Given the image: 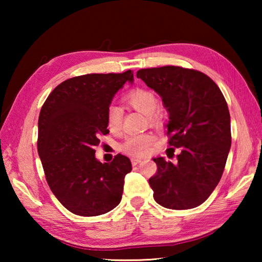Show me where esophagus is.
Returning a JSON list of instances; mask_svg holds the SVG:
<instances>
[{
    "instance_id": "34e87169",
    "label": "esophagus",
    "mask_w": 262,
    "mask_h": 262,
    "mask_svg": "<svg viewBox=\"0 0 262 262\" xmlns=\"http://www.w3.org/2000/svg\"><path fill=\"white\" fill-rule=\"evenodd\" d=\"M142 162L141 158H132V164L133 165H137V164H140Z\"/></svg>"
}]
</instances>
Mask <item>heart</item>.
Here are the masks:
<instances>
[{"instance_id":"b5f03b06","label":"heart","mask_w":262,"mask_h":262,"mask_svg":"<svg viewBox=\"0 0 262 262\" xmlns=\"http://www.w3.org/2000/svg\"><path fill=\"white\" fill-rule=\"evenodd\" d=\"M126 100L133 108L148 115L150 121L154 122L159 118V110L156 107V96L151 91L145 90V89H136L126 96ZM106 119H107V126L111 132H119L121 129L122 111L119 106H110ZM155 141H156V137L150 133L130 135L121 144V150L130 156L142 157L150 151V148L155 143Z\"/></svg>"}]
</instances>
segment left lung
<instances>
[{"label":"left lung","mask_w":262,"mask_h":262,"mask_svg":"<svg viewBox=\"0 0 262 262\" xmlns=\"http://www.w3.org/2000/svg\"><path fill=\"white\" fill-rule=\"evenodd\" d=\"M161 96L168 112V144L180 148L176 164L154 158L149 179L158 205L174 210L205 202L220 183L231 147L230 113L217 84L201 72L174 66L136 73Z\"/></svg>","instance_id":"8db88e82"}]
</instances>
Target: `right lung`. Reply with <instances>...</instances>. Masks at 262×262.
Listing matches in <instances>:
<instances>
[{
	"label": "right lung",
	"instance_id": "right-lung-1",
	"mask_svg": "<svg viewBox=\"0 0 262 262\" xmlns=\"http://www.w3.org/2000/svg\"><path fill=\"white\" fill-rule=\"evenodd\" d=\"M132 70L88 74L59 84L43 103L38 120V154L47 184L62 206L75 215L98 216L121 201L129 158L111 163L96 158L99 135L108 134L107 110Z\"/></svg>",
	"mask_w": 262,
	"mask_h": 262
}]
</instances>
